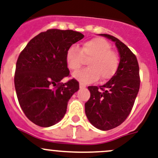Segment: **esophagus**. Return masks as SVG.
Instances as JSON below:
<instances>
[{"instance_id": "34e87169", "label": "esophagus", "mask_w": 158, "mask_h": 158, "mask_svg": "<svg viewBox=\"0 0 158 158\" xmlns=\"http://www.w3.org/2000/svg\"><path fill=\"white\" fill-rule=\"evenodd\" d=\"M85 87H86V86H85V85H83V83H79V88L83 89V88H85Z\"/></svg>"}]
</instances>
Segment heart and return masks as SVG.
Wrapping results in <instances>:
<instances>
[{
  "mask_svg": "<svg viewBox=\"0 0 158 158\" xmlns=\"http://www.w3.org/2000/svg\"><path fill=\"white\" fill-rule=\"evenodd\" d=\"M87 60L88 68L72 75L74 79L83 83H93L101 77L102 81L110 79L118 67V56L111 50L110 44L102 38H93L83 44L81 48L70 47L66 52V63L71 71H76Z\"/></svg>",
  "mask_w": 158,
  "mask_h": 158,
  "instance_id": "heart-1",
  "label": "heart"
}]
</instances>
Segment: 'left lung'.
<instances>
[{
    "label": "left lung",
    "mask_w": 158,
    "mask_h": 158,
    "mask_svg": "<svg viewBox=\"0 0 158 158\" xmlns=\"http://www.w3.org/2000/svg\"><path fill=\"white\" fill-rule=\"evenodd\" d=\"M114 42L119 54L118 69L102 86H90V99L85 103V113L95 128L109 130L118 127L130 114L140 87L139 67L136 56L118 39L99 34Z\"/></svg>",
    "instance_id": "left-lung-1"
}]
</instances>
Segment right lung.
I'll use <instances>...</instances> for the list:
<instances>
[{"label": "right lung", "mask_w": 158, "mask_h": 158, "mask_svg": "<svg viewBox=\"0 0 158 158\" xmlns=\"http://www.w3.org/2000/svg\"><path fill=\"white\" fill-rule=\"evenodd\" d=\"M84 37L72 30L49 29L31 39L16 62L14 83L19 103L34 124L49 127L65 115L68 102L78 91V81H60L69 75L66 52Z\"/></svg>", "instance_id": "1"}]
</instances>
